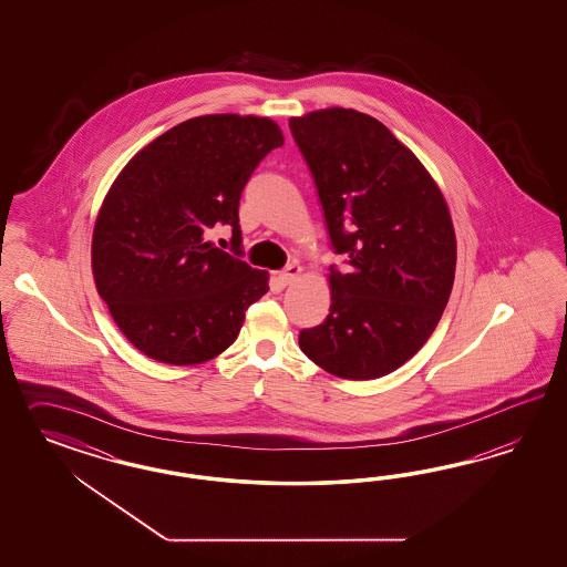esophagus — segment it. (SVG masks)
Here are the masks:
<instances>
[{
	"label": "esophagus",
	"mask_w": 567,
	"mask_h": 567,
	"mask_svg": "<svg viewBox=\"0 0 567 567\" xmlns=\"http://www.w3.org/2000/svg\"><path fill=\"white\" fill-rule=\"evenodd\" d=\"M299 275H301V268H299L297 264H289V266L278 275V278H280V282L287 287V285H291L292 280Z\"/></svg>",
	"instance_id": "esophagus-1"
}]
</instances>
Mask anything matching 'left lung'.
Returning a JSON list of instances; mask_svg holds the SVG:
<instances>
[{
    "instance_id": "obj_1",
    "label": "left lung",
    "mask_w": 567,
    "mask_h": 567,
    "mask_svg": "<svg viewBox=\"0 0 567 567\" xmlns=\"http://www.w3.org/2000/svg\"><path fill=\"white\" fill-rule=\"evenodd\" d=\"M324 209L330 311L299 347L334 377L372 380L413 358L439 324L457 245L445 199L420 159L377 118L330 107L289 121Z\"/></svg>"
}]
</instances>
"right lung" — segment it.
<instances>
[{
	"mask_svg": "<svg viewBox=\"0 0 567 567\" xmlns=\"http://www.w3.org/2000/svg\"><path fill=\"white\" fill-rule=\"evenodd\" d=\"M282 143L270 118H190L143 147L107 190L91 245L95 287L147 358L172 365L216 358L268 291V275L240 259L239 202ZM216 223L231 226L233 255L208 243Z\"/></svg>",
	"mask_w": 567,
	"mask_h": 567,
	"instance_id": "obj_1",
	"label": "right lung"
}]
</instances>
